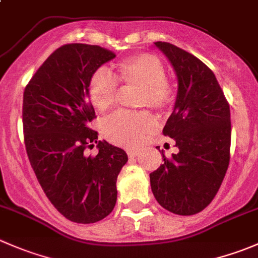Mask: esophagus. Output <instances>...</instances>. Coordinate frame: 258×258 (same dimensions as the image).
<instances>
[{
	"instance_id": "34e87169",
	"label": "esophagus",
	"mask_w": 258,
	"mask_h": 258,
	"mask_svg": "<svg viewBox=\"0 0 258 258\" xmlns=\"http://www.w3.org/2000/svg\"><path fill=\"white\" fill-rule=\"evenodd\" d=\"M127 154H128L130 157H136L137 155H139V151H135V150H131V151H128V152H127Z\"/></svg>"
}]
</instances>
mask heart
<instances>
[{
    "label": "heart",
    "mask_w": 258,
    "mask_h": 258,
    "mask_svg": "<svg viewBox=\"0 0 258 258\" xmlns=\"http://www.w3.org/2000/svg\"><path fill=\"white\" fill-rule=\"evenodd\" d=\"M117 82L126 89H139L137 107H151L161 111L174 99V89L166 79V69L161 60L152 54L142 52L122 60L117 66L116 78L104 69H98L92 74L88 94L98 112L108 111L117 103L119 96ZM101 128L103 137L109 142L134 149L154 131L155 121L144 112H118L107 117Z\"/></svg>",
    "instance_id": "heart-1"
}]
</instances>
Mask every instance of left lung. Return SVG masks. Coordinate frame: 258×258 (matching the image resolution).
Here are the masks:
<instances>
[{
    "label": "left lung",
    "mask_w": 258,
    "mask_h": 258,
    "mask_svg": "<svg viewBox=\"0 0 258 258\" xmlns=\"http://www.w3.org/2000/svg\"><path fill=\"white\" fill-rule=\"evenodd\" d=\"M177 77L174 111L162 134L175 140L177 154L150 174L157 203L179 216H192L211 204L229 165L231 111L213 72L190 52L156 41Z\"/></svg>",
    "instance_id": "obj_1"
}]
</instances>
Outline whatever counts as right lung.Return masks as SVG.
Returning a JSON list of instances; mask_svg holds the SVG:
<instances>
[{
	"mask_svg": "<svg viewBox=\"0 0 258 258\" xmlns=\"http://www.w3.org/2000/svg\"><path fill=\"white\" fill-rule=\"evenodd\" d=\"M116 54L98 45L67 44L36 71L24 92L25 146L37 181L59 213L76 223H96L116 206V181L127 155L98 141L89 127L92 74ZM99 147L96 157L85 150Z\"/></svg>",
	"mask_w": 258,
	"mask_h": 258,
	"instance_id": "add662e5",
	"label": "right lung"
}]
</instances>
